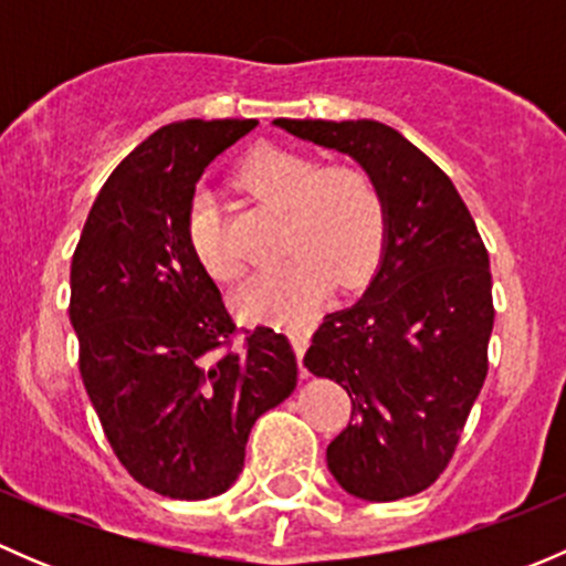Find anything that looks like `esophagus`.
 I'll use <instances>...</instances> for the list:
<instances>
[{
	"label": "esophagus",
	"instance_id": "1",
	"mask_svg": "<svg viewBox=\"0 0 566 566\" xmlns=\"http://www.w3.org/2000/svg\"><path fill=\"white\" fill-rule=\"evenodd\" d=\"M287 334H290V342H293L295 356H298V361H301V358H304V353H306V347H310L312 323H290ZM304 375H306V369H304Z\"/></svg>",
	"mask_w": 566,
	"mask_h": 566
}]
</instances>
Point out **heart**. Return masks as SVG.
<instances>
[{
  "instance_id": "heart-1",
  "label": "heart",
  "mask_w": 566,
  "mask_h": 566,
  "mask_svg": "<svg viewBox=\"0 0 566 566\" xmlns=\"http://www.w3.org/2000/svg\"><path fill=\"white\" fill-rule=\"evenodd\" d=\"M235 182L262 202L287 208L282 249L293 251L238 290L235 304L247 317L306 319L334 279L350 284L378 262L386 199L361 164H317L315 156L293 147L260 145L238 164ZM186 241L208 276L216 282L238 279L243 265L227 241L219 205L208 193H197L188 205Z\"/></svg>"
}]
</instances>
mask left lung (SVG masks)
<instances>
[{
    "instance_id": "8db88e82",
    "label": "left lung",
    "mask_w": 566,
    "mask_h": 566,
    "mask_svg": "<svg viewBox=\"0 0 566 566\" xmlns=\"http://www.w3.org/2000/svg\"><path fill=\"white\" fill-rule=\"evenodd\" d=\"M276 125L353 156L384 191L378 273L361 301L325 315L304 364L350 397V421L325 452L336 482L367 501L416 495L447 471L488 378V249L447 172L389 125Z\"/></svg>"
}]
</instances>
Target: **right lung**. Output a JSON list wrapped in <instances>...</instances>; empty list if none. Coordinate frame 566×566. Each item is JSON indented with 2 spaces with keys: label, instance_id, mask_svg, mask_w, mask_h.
<instances>
[{
  "label": "right lung",
  "instance_id": "1",
  "mask_svg": "<svg viewBox=\"0 0 566 566\" xmlns=\"http://www.w3.org/2000/svg\"><path fill=\"white\" fill-rule=\"evenodd\" d=\"M256 119H182L108 175L71 262L78 373L125 471L167 499L224 493L254 421L295 389L279 331L238 328L193 260L186 213L205 167Z\"/></svg>",
  "mask_w": 566,
  "mask_h": 566
}]
</instances>
